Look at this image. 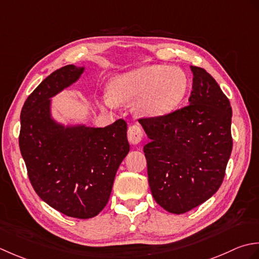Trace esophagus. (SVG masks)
Listing matches in <instances>:
<instances>
[{
  "label": "esophagus",
  "mask_w": 259,
  "mask_h": 259,
  "mask_svg": "<svg viewBox=\"0 0 259 259\" xmlns=\"http://www.w3.org/2000/svg\"><path fill=\"white\" fill-rule=\"evenodd\" d=\"M127 139L132 144H139L143 139V131H142L140 125H132L127 131Z\"/></svg>",
  "instance_id": "obj_1"
}]
</instances>
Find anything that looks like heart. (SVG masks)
<instances>
[{"label":"heart","instance_id":"heart-1","mask_svg":"<svg viewBox=\"0 0 259 259\" xmlns=\"http://www.w3.org/2000/svg\"><path fill=\"white\" fill-rule=\"evenodd\" d=\"M188 89L186 73L176 67L145 65L110 79L107 97L110 103L134 100L133 112L142 117L170 113L183 99Z\"/></svg>","mask_w":259,"mask_h":259}]
</instances>
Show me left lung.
<instances>
[{
	"label": "left lung",
	"instance_id": "8db88e82",
	"mask_svg": "<svg viewBox=\"0 0 259 259\" xmlns=\"http://www.w3.org/2000/svg\"><path fill=\"white\" fill-rule=\"evenodd\" d=\"M190 68L193 79L188 106L139 120L150 139L143 151L152 196L176 214L218 191L233 150L229 99L204 69Z\"/></svg>",
	"mask_w": 259,
	"mask_h": 259
}]
</instances>
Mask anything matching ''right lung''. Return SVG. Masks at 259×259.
I'll use <instances>...</instances> for the list:
<instances>
[{
	"mask_svg": "<svg viewBox=\"0 0 259 259\" xmlns=\"http://www.w3.org/2000/svg\"><path fill=\"white\" fill-rule=\"evenodd\" d=\"M85 67L68 65L47 77L21 110L20 151L30 182L50 207L88 219L107 204L118 166L130 152L127 124L106 127L63 125L51 115V98L80 78Z\"/></svg>",
	"mask_w": 259,
	"mask_h": 259,
	"instance_id": "1",
	"label": "right lung"
}]
</instances>
